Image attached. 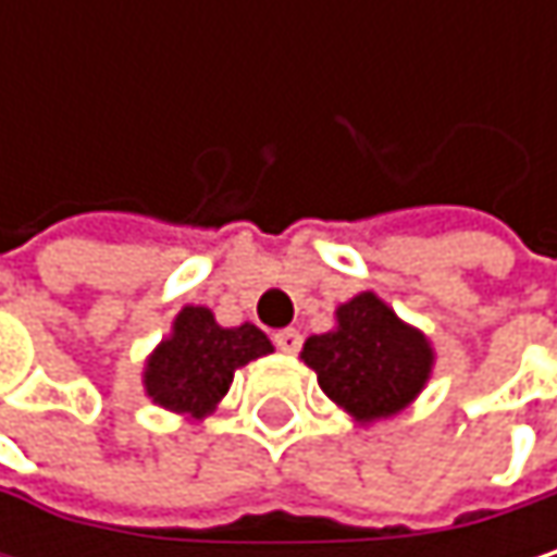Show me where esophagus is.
<instances>
[{"label":"esophagus","instance_id":"1","mask_svg":"<svg viewBox=\"0 0 557 557\" xmlns=\"http://www.w3.org/2000/svg\"><path fill=\"white\" fill-rule=\"evenodd\" d=\"M274 345H277L283 355H296L302 348V335L296 329H283V332L274 335Z\"/></svg>","mask_w":557,"mask_h":557}]
</instances>
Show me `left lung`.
I'll return each instance as SVG.
<instances>
[{"mask_svg": "<svg viewBox=\"0 0 557 557\" xmlns=\"http://www.w3.org/2000/svg\"><path fill=\"white\" fill-rule=\"evenodd\" d=\"M335 319V332L312 335L302 345V361L315 371L319 387L358 422L399 412L429 381V342L374 293L338 306Z\"/></svg>", "mask_w": 557, "mask_h": 557, "instance_id": "left-lung-1", "label": "left lung"}]
</instances>
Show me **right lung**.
I'll use <instances>...</instances> for the list:
<instances>
[{
  "label": "right lung",
  "mask_w": 557,
  "mask_h": 557,
  "mask_svg": "<svg viewBox=\"0 0 557 557\" xmlns=\"http://www.w3.org/2000/svg\"><path fill=\"white\" fill-rule=\"evenodd\" d=\"M271 351L274 345L258 325L222 329L206 306H186L173 322V335L151 355L145 387L173 412L206 416L228 393L242 364Z\"/></svg>",
  "instance_id": "obj_1"
}]
</instances>
